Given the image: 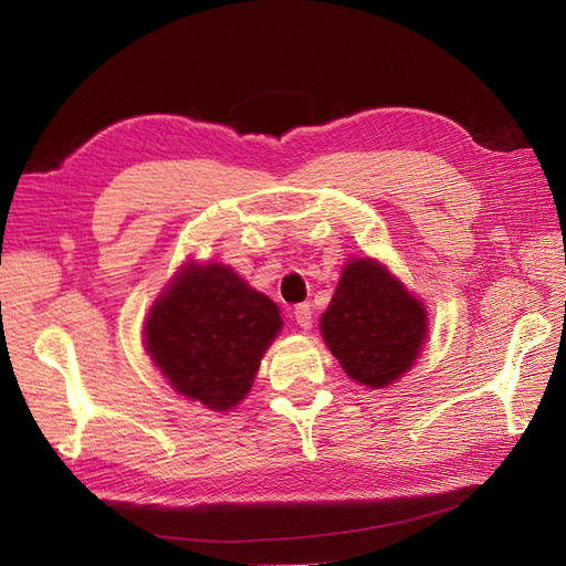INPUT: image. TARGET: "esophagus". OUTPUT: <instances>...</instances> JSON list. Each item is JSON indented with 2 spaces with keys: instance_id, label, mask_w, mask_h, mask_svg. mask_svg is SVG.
Segmentation results:
<instances>
[{
  "instance_id": "1",
  "label": "esophagus",
  "mask_w": 566,
  "mask_h": 566,
  "mask_svg": "<svg viewBox=\"0 0 566 566\" xmlns=\"http://www.w3.org/2000/svg\"><path fill=\"white\" fill-rule=\"evenodd\" d=\"M295 321H297V325L300 328H312V323H314V312H312V306L310 304H297L295 306Z\"/></svg>"
}]
</instances>
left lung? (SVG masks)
<instances>
[{"mask_svg":"<svg viewBox=\"0 0 566 566\" xmlns=\"http://www.w3.org/2000/svg\"><path fill=\"white\" fill-rule=\"evenodd\" d=\"M321 333L354 382L380 389L416 364L427 337V312L387 266L361 256L342 269Z\"/></svg>","mask_w":566,"mask_h":566,"instance_id":"8db88e82","label":"left lung"}]
</instances>
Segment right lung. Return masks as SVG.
Instances as JSON below:
<instances>
[{
    "instance_id": "1",
    "label": "right lung",
    "mask_w": 566,
    "mask_h": 566,
    "mask_svg": "<svg viewBox=\"0 0 566 566\" xmlns=\"http://www.w3.org/2000/svg\"><path fill=\"white\" fill-rule=\"evenodd\" d=\"M281 328L276 302L231 266L191 262L150 306L144 335L146 352L172 389L221 413L248 397Z\"/></svg>"
}]
</instances>
